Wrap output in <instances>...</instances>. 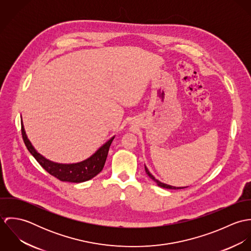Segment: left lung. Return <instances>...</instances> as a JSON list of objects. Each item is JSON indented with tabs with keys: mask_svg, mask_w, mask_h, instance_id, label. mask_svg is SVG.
Instances as JSON below:
<instances>
[{
	"mask_svg": "<svg viewBox=\"0 0 251 251\" xmlns=\"http://www.w3.org/2000/svg\"><path fill=\"white\" fill-rule=\"evenodd\" d=\"M145 171H146V173H147V175L151 178V179H152V180H154L156 183H157V185L158 186H160V187H163V188H167V189H180V188H184V187H176V186H172V185H169V184H166V183H163V182H161V181H159L158 179H155L151 173H150V171L148 170V168L145 166Z\"/></svg>",
	"mask_w": 251,
	"mask_h": 251,
	"instance_id": "left-lung-1",
	"label": "left lung"
}]
</instances>
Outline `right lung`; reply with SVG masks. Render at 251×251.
I'll list each match as a JSON object with an SVG mask.
<instances>
[{"instance_id": "1", "label": "right lung", "mask_w": 251, "mask_h": 251, "mask_svg": "<svg viewBox=\"0 0 251 251\" xmlns=\"http://www.w3.org/2000/svg\"><path fill=\"white\" fill-rule=\"evenodd\" d=\"M21 131H22V137H23L24 143L26 145L28 151L36 158V161L41 165V167L45 169V171H47L50 175L54 176L55 178L62 181H69V182H83V181L93 179L100 172H101L107 158L110 145L115 137L113 136L110 140H108L106 143L102 145L89 158L77 163L62 164V163H56L51 160H48L36 151V149L33 147V145L26 135L23 123H21Z\"/></svg>"}]
</instances>
